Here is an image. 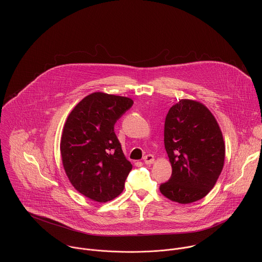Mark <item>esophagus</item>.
<instances>
[{
    "mask_svg": "<svg viewBox=\"0 0 262 262\" xmlns=\"http://www.w3.org/2000/svg\"><path fill=\"white\" fill-rule=\"evenodd\" d=\"M143 161L145 164H152L155 162V157L152 155H146L144 158H143Z\"/></svg>",
    "mask_w": 262,
    "mask_h": 262,
    "instance_id": "obj_1",
    "label": "esophagus"
}]
</instances>
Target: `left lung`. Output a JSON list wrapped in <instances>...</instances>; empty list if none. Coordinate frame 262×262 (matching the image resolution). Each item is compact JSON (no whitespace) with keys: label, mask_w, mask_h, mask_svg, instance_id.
Listing matches in <instances>:
<instances>
[{"label":"left lung","mask_w":262,"mask_h":262,"mask_svg":"<svg viewBox=\"0 0 262 262\" xmlns=\"http://www.w3.org/2000/svg\"><path fill=\"white\" fill-rule=\"evenodd\" d=\"M164 143L172 175L160 185L161 193L181 204L205 197L225 160L223 135L210 111L195 100H178L166 116Z\"/></svg>","instance_id":"1"}]
</instances>
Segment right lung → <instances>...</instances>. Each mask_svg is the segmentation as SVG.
<instances>
[{"instance_id":"obj_1","label":"right lung","mask_w":262,"mask_h":262,"mask_svg":"<svg viewBox=\"0 0 262 262\" xmlns=\"http://www.w3.org/2000/svg\"><path fill=\"white\" fill-rule=\"evenodd\" d=\"M128 97L95 92L82 99L64 125L60 150L69 181L84 196L106 202L119 196L133 165L114 132L132 107Z\"/></svg>"}]
</instances>
